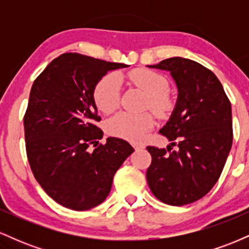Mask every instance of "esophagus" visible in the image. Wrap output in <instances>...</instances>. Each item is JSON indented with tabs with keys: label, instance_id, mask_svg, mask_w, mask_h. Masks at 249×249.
I'll return each instance as SVG.
<instances>
[{
	"label": "esophagus",
	"instance_id": "34e87169",
	"mask_svg": "<svg viewBox=\"0 0 249 249\" xmlns=\"http://www.w3.org/2000/svg\"><path fill=\"white\" fill-rule=\"evenodd\" d=\"M133 147H134V150H142V148H144L142 145H137V144H134Z\"/></svg>",
	"mask_w": 249,
	"mask_h": 249
}]
</instances>
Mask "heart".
Instances as JSON below:
<instances>
[{
  "label": "heart",
  "mask_w": 249,
  "mask_h": 249,
  "mask_svg": "<svg viewBox=\"0 0 249 249\" xmlns=\"http://www.w3.org/2000/svg\"><path fill=\"white\" fill-rule=\"evenodd\" d=\"M128 79L147 95L146 107L157 115H164L171 107L167 81L164 76L148 69H136L128 73ZM121 88L119 78L115 73H108L99 79L93 89V101L103 113H111L119 105ZM154 119L151 113H118L107 123V132L125 141L138 142L145 133L153 127Z\"/></svg>",
  "instance_id": "heart-1"
}]
</instances>
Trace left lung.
Masks as SVG:
<instances>
[{
	"mask_svg": "<svg viewBox=\"0 0 249 249\" xmlns=\"http://www.w3.org/2000/svg\"><path fill=\"white\" fill-rule=\"evenodd\" d=\"M147 67L168 71L178 88L176 107L159 131L172 142L167 150L146 147L152 157L148 186L164 204H192L212 190L230 154L231 102L216 76L198 62L172 57Z\"/></svg>",
	"mask_w": 249,
	"mask_h": 249,
	"instance_id": "8db88e82",
	"label": "left lung"
}]
</instances>
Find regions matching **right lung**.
Here are the masks:
<instances>
[{
  "label": "right lung",
  "mask_w": 249,
  "mask_h": 249,
  "mask_svg": "<svg viewBox=\"0 0 249 249\" xmlns=\"http://www.w3.org/2000/svg\"><path fill=\"white\" fill-rule=\"evenodd\" d=\"M128 65L81 53H63L31 87L24 137L31 171L45 193L62 206L88 211L102 204L113 176L133 147L103 131L93 89L108 71ZM93 144V150L89 145Z\"/></svg>",
  "instance_id": "1"
}]
</instances>
